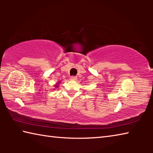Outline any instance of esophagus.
<instances>
[{"label": "esophagus", "instance_id": "esophagus-1", "mask_svg": "<svg viewBox=\"0 0 153 153\" xmlns=\"http://www.w3.org/2000/svg\"><path fill=\"white\" fill-rule=\"evenodd\" d=\"M71 80H76L77 79V77L76 76H71Z\"/></svg>", "mask_w": 153, "mask_h": 153}]
</instances>
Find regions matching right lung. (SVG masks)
I'll use <instances>...</instances> for the list:
<instances>
[{
    "label": "right lung",
    "instance_id": "obj_1",
    "mask_svg": "<svg viewBox=\"0 0 153 153\" xmlns=\"http://www.w3.org/2000/svg\"><path fill=\"white\" fill-rule=\"evenodd\" d=\"M56 87H58V86H57V84H56Z\"/></svg>",
    "mask_w": 153,
    "mask_h": 153
}]
</instances>
